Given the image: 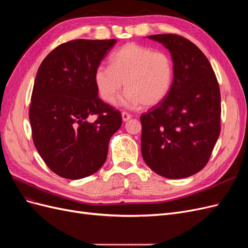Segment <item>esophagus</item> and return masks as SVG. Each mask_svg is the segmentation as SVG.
Masks as SVG:
<instances>
[{
    "label": "esophagus",
    "instance_id": "1",
    "mask_svg": "<svg viewBox=\"0 0 248 248\" xmlns=\"http://www.w3.org/2000/svg\"><path fill=\"white\" fill-rule=\"evenodd\" d=\"M131 118V115L130 114H128V112L127 111H122V120L124 122H126V121H128V120Z\"/></svg>",
    "mask_w": 248,
    "mask_h": 248
}]
</instances>
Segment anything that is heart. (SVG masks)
I'll list each match as a JSON object with an SVG mask.
<instances>
[{"instance_id": "b5f03b06", "label": "heart", "mask_w": 248, "mask_h": 248, "mask_svg": "<svg viewBox=\"0 0 248 248\" xmlns=\"http://www.w3.org/2000/svg\"><path fill=\"white\" fill-rule=\"evenodd\" d=\"M109 63L99 65L94 73L95 86L104 101H114L123 82L126 91L118 104L125 108L154 107L168 96L175 72L168 52L131 42L118 48Z\"/></svg>"}]
</instances>
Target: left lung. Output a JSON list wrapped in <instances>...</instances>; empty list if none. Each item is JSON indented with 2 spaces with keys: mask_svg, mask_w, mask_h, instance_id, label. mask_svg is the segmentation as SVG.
I'll return each instance as SVG.
<instances>
[{
  "mask_svg": "<svg viewBox=\"0 0 248 248\" xmlns=\"http://www.w3.org/2000/svg\"><path fill=\"white\" fill-rule=\"evenodd\" d=\"M149 39L169 49L174 80L168 96L140 116L141 155L164 178L181 179L204 169L220 133V91L202 51L176 34Z\"/></svg>",
  "mask_w": 248,
  "mask_h": 248,
  "instance_id": "obj_1",
  "label": "left lung"
}]
</instances>
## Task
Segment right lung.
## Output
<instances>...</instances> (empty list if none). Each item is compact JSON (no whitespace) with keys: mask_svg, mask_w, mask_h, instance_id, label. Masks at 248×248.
Listing matches in <instances>:
<instances>
[{"mask_svg":"<svg viewBox=\"0 0 248 248\" xmlns=\"http://www.w3.org/2000/svg\"><path fill=\"white\" fill-rule=\"evenodd\" d=\"M117 42L77 39L50 51L35 78L30 106L34 145L60 177L78 180L106 162L108 142L122 125L121 112L104 103L94 73ZM96 117L92 123L89 119Z\"/></svg>","mask_w":248,"mask_h":248,"instance_id":"1","label":"right lung"}]
</instances>
